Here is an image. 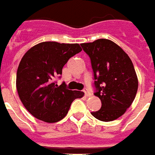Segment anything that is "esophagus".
<instances>
[{
    "label": "esophagus",
    "mask_w": 155,
    "mask_h": 155,
    "mask_svg": "<svg viewBox=\"0 0 155 155\" xmlns=\"http://www.w3.org/2000/svg\"><path fill=\"white\" fill-rule=\"evenodd\" d=\"M83 91H84V93H85V95L86 96H91V92H90V91H89L88 88H84V90H83Z\"/></svg>",
    "instance_id": "1"
}]
</instances>
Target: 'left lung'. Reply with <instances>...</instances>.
I'll use <instances>...</instances> for the list:
<instances>
[{"instance_id": "left-lung-1", "label": "left lung", "mask_w": 155, "mask_h": 155, "mask_svg": "<svg viewBox=\"0 0 155 155\" xmlns=\"http://www.w3.org/2000/svg\"><path fill=\"white\" fill-rule=\"evenodd\" d=\"M91 63L94 95L101 101L100 110L91 115L103 122H111L125 113L133 103L138 82L132 60L117 44L108 39L81 44Z\"/></svg>"}]
</instances>
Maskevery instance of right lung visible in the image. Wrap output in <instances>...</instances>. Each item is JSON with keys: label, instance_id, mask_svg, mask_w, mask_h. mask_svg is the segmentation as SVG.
Listing matches in <instances>:
<instances>
[{"label": "right lung", "instance_id": "1", "mask_svg": "<svg viewBox=\"0 0 155 155\" xmlns=\"http://www.w3.org/2000/svg\"><path fill=\"white\" fill-rule=\"evenodd\" d=\"M81 51L78 44L44 42L31 48L22 57L17 72V90L20 100L36 118L56 123L68 113L73 101L84 93L57 85L68 60Z\"/></svg>", "mask_w": 155, "mask_h": 155}]
</instances>
